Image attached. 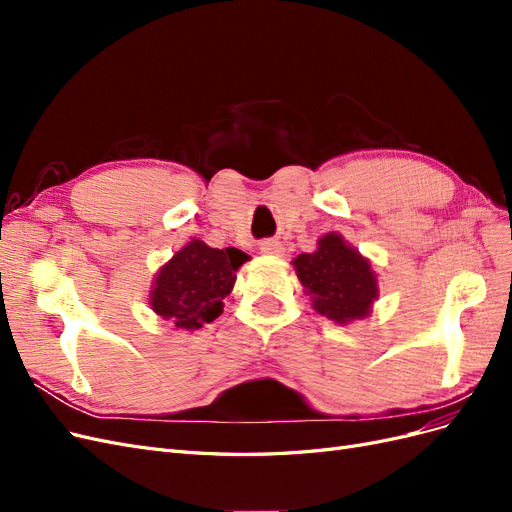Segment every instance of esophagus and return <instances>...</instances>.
<instances>
[{
  "label": "esophagus",
  "mask_w": 512,
  "mask_h": 512,
  "mask_svg": "<svg viewBox=\"0 0 512 512\" xmlns=\"http://www.w3.org/2000/svg\"><path fill=\"white\" fill-rule=\"evenodd\" d=\"M260 252H262V254H267V256H280V254L284 252V247H282V243H280V241L267 239V241H262V243H260Z\"/></svg>",
  "instance_id": "esophagus-1"
}]
</instances>
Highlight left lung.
Listing matches in <instances>:
<instances>
[{
	"label": "left lung",
	"mask_w": 512,
	"mask_h": 512,
	"mask_svg": "<svg viewBox=\"0 0 512 512\" xmlns=\"http://www.w3.org/2000/svg\"><path fill=\"white\" fill-rule=\"evenodd\" d=\"M292 267L320 316L342 327L369 318L380 294L376 271L339 232L322 235L316 250L299 254Z\"/></svg>",
	"instance_id": "left-lung-1"
}]
</instances>
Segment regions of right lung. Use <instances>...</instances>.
I'll return each instance as SVG.
<instances>
[{"instance_id":"right-lung-1","label":"right lung","mask_w":512,"mask_h":512,"mask_svg":"<svg viewBox=\"0 0 512 512\" xmlns=\"http://www.w3.org/2000/svg\"><path fill=\"white\" fill-rule=\"evenodd\" d=\"M250 260L237 247H209L190 239L153 277L149 307L177 331L203 329L222 314L224 299L237 282V271Z\"/></svg>"}]
</instances>
